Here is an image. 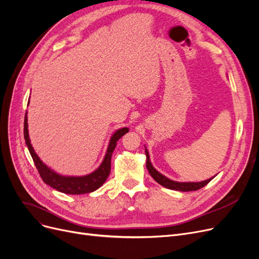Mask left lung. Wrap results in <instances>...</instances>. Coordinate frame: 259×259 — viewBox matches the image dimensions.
Listing matches in <instances>:
<instances>
[{
  "instance_id": "left-lung-1",
  "label": "left lung",
  "mask_w": 259,
  "mask_h": 259,
  "mask_svg": "<svg viewBox=\"0 0 259 259\" xmlns=\"http://www.w3.org/2000/svg\"><path fill=\"white\" fill-rule=\"evenodd\" d=\"M146 156H147V161H146V166L147 169L149 171V174L152 176V178L155 180L156 183L160 184L161 186L167 188V189L170 190H176V191H195V190H199L201 188H203L204 186H206L211 179L214 177H211L209 179L206 180H203V182H199V183H178V182H174V180H171L167 177H165L164 175H162L161 173H159L158 170H156L150 162V156H149V152L146 149Z\"/></svg>"
}]
</instances>
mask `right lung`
Wrapping results in <instances>:
<instances>
[{
	"label": "right lung",
	"mask_w": 259,
	"mask_h": 259,
	"mask_svg": "<svg viewBox=\"0 0 259 259\" xmlns=\"http://www.w3.org/2000/svg\"><path fill=\"white\" fill-rule=\"evenodd\" d=\"M127 132H128L127 127H123V128L117 130L111 136L103 162H101L99 167L94 170L93 173L85 176H62L57 174L56 171H54L53 169H51L49 166H46L35 153L29 138L27 112L25 115V123H23V136H25L26 145L28 146L29 152L31 156H32L38 174H40L43 182L45 184H48L49 186H51L52 188H54V189H56L57 191L67 193V194L90 193L97 190L100 186H103V184L107 180L109 174H110L111 156H112L113 150L115 149L117 140H119L123 135L126 134Z\"/></svg>",
	"instance_id": "1"
}]
</instances>
